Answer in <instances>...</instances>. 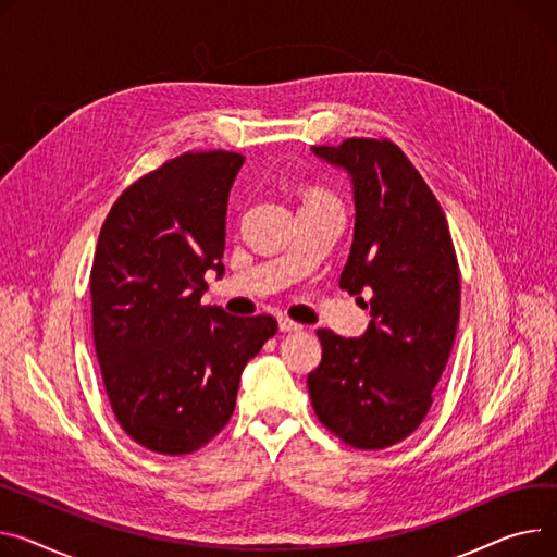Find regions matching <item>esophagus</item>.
<instances>
[{"mask_svg":"<svg viewBox=\"0 0 557 557\" xmlns=\"http://www.w3.org/2000/svg\"><path fill=\"white\" fill-rule=\"evenodd\" d=\"M277 324H280V331H284V333H298V331H302V324L293 322V320H288V318H280Z\"/></svg>","mask_w":557,"mask_h":557,"instance_id":"1","label":"esophagus"}]
</instances>
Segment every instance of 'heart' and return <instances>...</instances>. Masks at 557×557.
Listing matches in <instances>:
<instances>
[{"label":"heart","instance_id":"1","mask_svg":"<svg viewBox=\"0 0 557 557\" xmlns=\"http://www.w3.org/2000/svg\"><path fill=\"white\" fill-rule=\"evenodd\" d=\"M309 197H326V195H322V193H313V195H309ZM309 197H307V199H309Z\"/></svg>","mask_w":557,"mask_h":557}]
</instances>
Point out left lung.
I'll list each match as a JSON object with an SVG mask.
<instances>
[{"label":"left lung","instance_id":"1","mask_svg":"<svg viewBox=\"0 0 557 557\" xmlns=\"http://www.w3.org/2000/svg\"><path fill=\"white\" fill-rule=\"evenodd\" d=\"M311 152L343 168L356 224L341 288L369 293L360 338L320 329L322 360L309 374L320 423L358 450H383L425 419L450 358L461 307L459 264L436 197L387 138H347Z\"/></svg>","mask_w":557,"mask_h":557}]
</instances>
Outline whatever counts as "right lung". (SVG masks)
Masks as SVG:
<instances>
[{"label":"right lung","instance_id":"1","mask_svg":"<svg viewBox=\"0 0 557 557\" xmlns=\"http://www.w3.org/2000/svg\"><path fill=\"white\" fill-rule=\"evenodd\" d=\"M244 165L188 152L145 174L111 206L89 277L94 345L121 428L159 455H190L233 412L250 358L277 333L271 315L201 307L224 275L226 210Z\"/></svg>","mask_w":557,"mask_h":557}]
</instances>
